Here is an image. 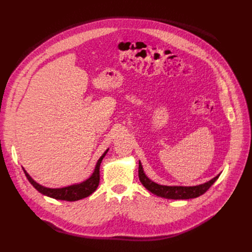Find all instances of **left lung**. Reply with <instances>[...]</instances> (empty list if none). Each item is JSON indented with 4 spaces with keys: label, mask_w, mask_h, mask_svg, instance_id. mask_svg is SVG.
<instances>
[{
    "label": "left lung",
    "mask_w": 252,
    "mask_h": 252,
    "mask_svg": "<svg viewBox=\"0 0 252 252\" xmlns=\"http://www.w3.org/2000/svg\"><path fill=\"white\" fill-rule=\"evenodd\" d=\"M220 174L217 175L214 178L210 179L209 182L198 185V186H193V187H182V186H162L157 183H155L146 175V173L143 172L142 165L139 161L138 165V177L139 181L142 184V186L145 187L147 189H149L151 193L154 195H157L162 198L166 199H173V200H186V199H193L197 198L201 195H203L205 191L217 182V179L219 178Z\"/></svg>",
    "instance_id": "obj_1"
}]
</instances>
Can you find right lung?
<instances>
[{
  "label": "right lung",
  "mask_w": 252,
  "mask_h": 252,
  "mask_svg": "<svg viewBox=\"0 0 252 252\" xmlns=\"http://www.w3.org/2000/svg\"><path fill=\"white\" fill-rule=\"evenodd\" d=\"M109 152V149H107L103 154L101 157L98 159L96 166H95V169L92 173V175L87 178L86 181H84L80 184H75L71 185L68 187H64V188H58V189H50V188H46L43 187L41 185H39L38 183H35L33 179L30 176V174L25 170V168H22L23 171L26 173L27 178L29 179V182L32 185V187L37 189L38 191H40L41 194L50 197L56 200H63V201H78L81 200L83 198H86L88 196H90L92 193H94L95 189H97L98 185H99V167H100V163L102 161V159L104 158V156L106 155V153Z\"/></svg>",
  "instance_id": "1"
}]
</instances>
